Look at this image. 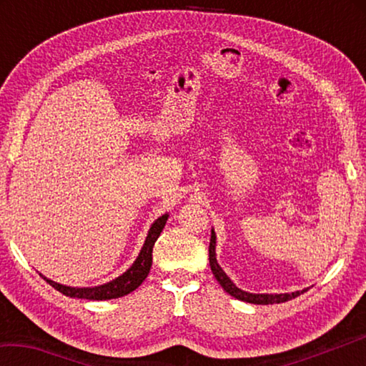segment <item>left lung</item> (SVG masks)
<instances>
[{"label": "left lung", "mask_w": 366, "mask_h": 366, "mask_svg": "<svg viewBox=\"0 0 366 366\" xmlns=\"http://www.w3.org/2000/svg\"><path fill=\"white\" fill-rule=\"evenodd\" d=\"M209 266H212V271L216 277V281L221 284V287L226 290L229 295H232L234 299L242 300L247 303H255V305H271V303H282L287 300H292L295 297H299L300 294L307 292V289L303 290H297V292H290V294H250L245 292V290L239 289L235 284L229 280L227 274L222 271L221 266L216 262V234L212 229V239H209Z\"/></svg>", "instance_id": "1"}]
</instances>
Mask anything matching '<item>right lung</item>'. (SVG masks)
Segmentation results:
<instances>
[{
    "label": "right lung",
    "mask_w": 366,
    "mask_h": 366,
    "mask_svg": "<svg viewBox=\"0 0 366 366\" xmlns=\"http://www.w3.org/2000/svg\"><path fill=\"white\" fill-rule=\"evenodd\" d=\"M168 218L169 214L166 213L163 216H159V218L153 222L150 231L147 234L145 244L142 247L137 259L132 263L131 268H129L126 272H122L119 277H116L113 281L102 284V286H95V287H71V286H63V284L48 280V277H45L43 274L41 277L49 284V286H53L54 289L59 290L61 294H64L66 297H74V299L109 300V299H117V297L131 294L132 290L137 289L140 284L145 281L148 272H150L152 259H153L152 257L153 245L159 237L161 231H163Z\"/></svg>",
    "instance_id": "right-lung-1"
}]
</instances>
